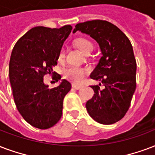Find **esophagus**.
Returning a JSON list of instances; mask_svg holds the SVG:
<instances>
[{
  "mask_svg": "<svg viewBox=\"0 0 155 155\" xmlns=\"http://www.w3.org/2000/svg\"><path fill=\"white\" fill-rule=\"evenodd\" d=\"M83 87L82 84H72V88H75V89H80Z\"/></svg>",
  "mask_w": 155,
  "mask_h": 155,
  "instance_id": "esophagus-1",
  "label": "esophagus"
}]
</instances>
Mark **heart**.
I'll list each match as a JSON object with an SVG mask.
<instances>
[{
    "label": "heart",
    "instance_id": "obj_1",
    "mask_svg": "<svg viewBox=\"0 0 155 155\" xmlns=\"http://www.w3.org/2000/svg\"><path fill=\"white\" fill-rule=\"evenodd\" d=\"M75 44L79 49L85 54L86 52L91 49H93V45L92 42L88 41L87 39L80 38L78 39L77 41H75ZM64 58V49L62 48L58 54L59 60H62ZM88 70L84 68V67H69L66 68L63 71V75L66 79L69 80H71L75 83H80L81 82L85 75L88 74Z\"/></svg>",
    "mask_w": 155,
    "mask_h": 155
}]
</instances>
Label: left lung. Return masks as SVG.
Here are the masks:
<instances>
[{
	"label": "left lung",
	"mask_w": 155,
	"mask_h": 155,
	"mask_svg": "<svg viewBox=\"0 0 155 155\" xmlns=\"http://www.w3.org/2000/svg\"><path fill=\"white\" fill-rule=\"evenodd\" d=\"M77 31L94 39L102 54L90 77L101 81L105 88L101 90L98 85L91 86L95 93L86 103L87 110L101 124H114L129 109L137 85V62L132 44L120 28L105 20L78 23L73 33Z\"/></svg>",
	"instance_id": "obj_1"
}]
</instances>
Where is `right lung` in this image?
Here are the masks:
<instances>
[{"mask_svg":"<svg viewBox=\"0 0 155 155\" xmlns=\"http://www.w3.org/2000/svg\"><path fill=\"white\" fill-rule=\"evenodd\" d=\"M72 30L71 25L60 28L35 27L15 44L9 61V75L18 110L33 127L47 129L58 122L63 99L71 84L62 80L51 89L44 84L46 74L58 81L61 75L53 71L59 52Z\"/></svg>","mask_w":155,"mask_h":155,"instance_id":"1","label":"right lung"}]
</instances>
